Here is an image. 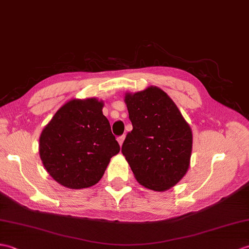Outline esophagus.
<instances>
[{
  "mask_svg": "<svg viewBox=\"0 0 249 249\" xmlns=\"http://www.w3.org/2000/svg\"><path fill=\"white\" fill-rule=\"evenodd\" d=\"M124 139H125V136H120V137H118L117 140H118V142H119L120 145H122V144H123Z\"/></svg>",
  "mask_w": 249,
  "mask_h": 249,
  "instance_id": "obj_1",
  "label": "esophagus"
}]
</instances>
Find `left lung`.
Wrapping results in <instances>:
<instances>
[{"instance_id": "left-lung-1", "label": "left lung", "mask_w": 249, "mask_h": 249, "mask_svg": "<svg viewBox=\"0 0 249 249\" xmlns=\"http://www.w3.org/2000/svg\"><path fill=\"white\" fill-rule=\"evenodd\" d=\"M132 130L122 154L139 183L154 191L174 187L186 174L192 152V130L170 96L157 87L127 93Z\"/></svg>"}]
</instances>
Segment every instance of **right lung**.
<instances>
[{
  "label": "right lung",
  "mask_w": 249,
  "mask_h": 249,
  "mask_svg": "<svg viewBox=\"0 0 249 249\" xmlns=\"http://www.w3.org/2000/svg\"><path fill=\"white\" fill-rule=\"evenodd\" d=\"M96 98L66 103L44 127L39 140L42 163L53 179L70 189L100 181L120 145Z\"/></svg>",
  "instance_id": "1"
}]
</instances>
